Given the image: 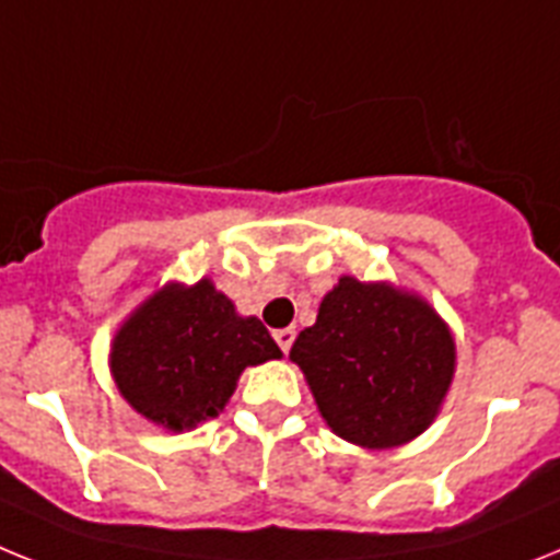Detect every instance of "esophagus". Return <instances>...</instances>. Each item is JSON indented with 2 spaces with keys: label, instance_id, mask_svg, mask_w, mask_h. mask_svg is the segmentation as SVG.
<instances>
[{
  "label": "esophagus",
  "instance_id": "obj_1",
  "mask_svg": "<svg viewBox=\"0 0 560 560\" xmlns=\"http://www.w3.org/2000/svg\"><path fill=\"white\" fill-rule=\"evenodd\" d=\"M295 341V330L293 327H284V330H276V345L281 347V352H290Z\"/></svg>",
  "mask_w": 560,
  "mask_h": 560
}]
</instances>
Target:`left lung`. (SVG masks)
I'll use <instances>...</instances> for the list:
<instances>
[{
    "label": "left lung",
    "mask_w": 560,
    "mask_h": 560,
    "mask_svg": "<svg viewBox=\"0 0 560 560\" xmlns=\"http://www.w3.org/2000/svg\"><path fill=\"white\" fill-rule=\"evenodd\" d=\"M290 359L332 432L384 450L416 439L435 418L453 382L455 345L421 299L345 276Z\"/></svg>",
    "instance_id": "1"
}]
</instances>
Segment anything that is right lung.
Here are the masks:
<instances>
[{
  "instance_id": "1",
  "label": "right lung",
  "mask_w": 560,
  "mask_h": 560,
  "mask_svg": "<svg viewBox=\"0 0 560 560\" xmlns=\"http://www.w3.org/2000/svg\"><path fill=\"white\" fill-rule=\"evenodd\" d=\"M281 350L258 318H242L228 295L201 279L171 284L136 310L113 341L110 368L136 412L187 430L215 418L250 364Z\"/></svg>"
}]
</instances>
